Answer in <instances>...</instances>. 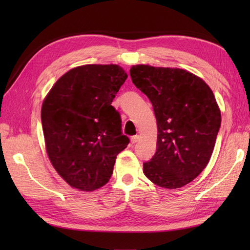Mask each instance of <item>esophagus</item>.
Wrapping results in <instances>:
<instances>
[{"label":"esophagus","mask_w":250,"mask_h":250,"mask_svg":"<svg viewBox=\"0 0 250 250\" xmlns=\"http://www.w3.org/2000/svg\"><path fill=\"white\" fill-rule=\"evenodd\" d=\"M139 140H140V136L139 135L131 136V143H132V144H135V143L139 142Z\"/></svg>","instance_id":"34e87169"}]
</instances>
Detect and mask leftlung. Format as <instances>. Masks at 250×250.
<instances>
[{"label": "left lung", "mask_w": 250, "mask_h": 250, "mask_svg": "<svg viewBox=\"0 0 250 250\" xmlns=\"http://www.w3.org/2000/svg\"><path fill=\"white\" fill-rule=\"evenodd\" d=\"M132 83L152 104L157 150L143 171L159 187L177 189L208 163L221 124L214 93L198 76L180 68L134 65Z\"/></svg>", "instance_id": "8db88e82"}]
</instances>
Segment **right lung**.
<instances>
[{
    "label": "right lung",
    "mask_w": 250,
    "mask_h": 250,
    "mask_svg": "<svg viewBox=\"0 0 250 250\" xmlns=\"http://www.w3.org/2000/svg\"><path fill=\"white\" fill-rule=\"evenodd\" d=\"M126 77L118 65H83L65 73L47 94L42 106L46 150L73 188L93 191L107 184L117 155L130 143L111 105Z\"/></svg>",
    "instance_id": "1"
}]
</instances>
